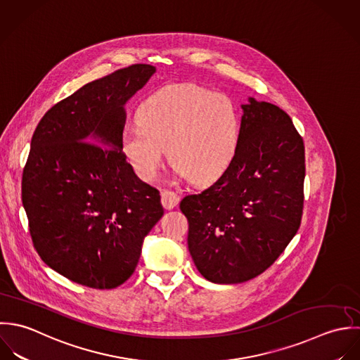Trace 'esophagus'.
Here are the masks:
<instances>
[{
    "label": "esophagus",
    "mask_w": 360,
    "mask_h": 360,
    "mask_svg": "<svg viewBox=\"0 0 360 360\" xmlns=\"http://www.w3.org/2000/svg\"><path fill=\"white\" fill-rule=\"evenodd\" d=\"M161 202H162V206L165 209H174L178 203H179V195L174 191H169V189H164L161 192Z\"/></svg>",
    "instance_id": "1"
}]
</instances>
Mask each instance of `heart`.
Returning <instances> with one entry per match:
<instances>
[{
    "instance_id": "1",
    "label": "heart",
    "mask_w": 360,
    "mask_h": 360,
    "mask_svg": "<svg viewBox=\"0 0 360 360\" xmlns=\"http://www.w3.org/2000/svg\"><path fill=\"white\" fill-rule=\"evenodd\" d=\"M139 124L121 132V150L136 175L151 181L168 148L175 171L196 184L219 178L232 164L240 142V114L224 93L199 84H172L146 98Z\"/></svg>"
}]
</instances>
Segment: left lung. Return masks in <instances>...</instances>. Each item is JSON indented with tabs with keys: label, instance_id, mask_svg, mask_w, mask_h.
<instances>
[{
	"label": "left lung",
	"instance_id": "left-lung-1",
	"mask_svg": "<svg viewBox=\"0 0 360 360\" xmlns=\"http://www.w3.org/2000/svg\"><path fill=\"white\" fill-rule=\"evenodd\" d=\"M238 153L200 193L186 195L188 246L199 273L217 284L249 281L285 250L303 213L304 144L285 111L242 105Z\"/></svg>",
	"mask_w": 360,
	"mask_h": 360
}]
</instances>
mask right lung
Returning a JSON list of instances; mask_svg holds the SVG:
<instances>
[{"label": "right lung", "mask_w": 360, "mask_h": 360, "mask_svg": "<svg viewBox=\"0 0 360 360\" xmlns=\"http://www.w3.org/2000/svg\"><path fill=\"white\" fill-rule=\"evenodd\" d=\"M154 71L135 64L84 84L33 134L22 175L30 236L41 260L76 284L122 285L164 214L160 191L138 178L120 144L124 104Z\"/></svg>", "instance_id": "add662e5"}]
</instances>
